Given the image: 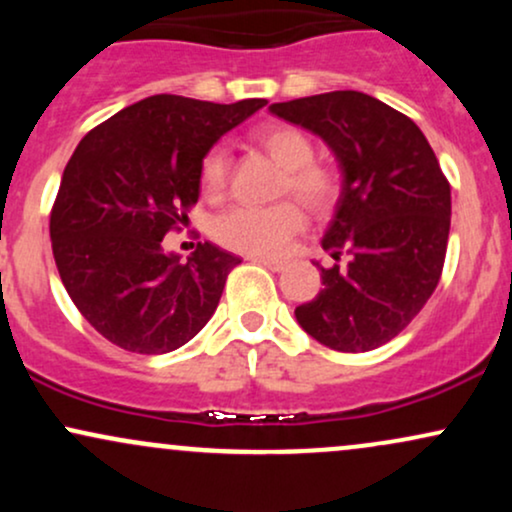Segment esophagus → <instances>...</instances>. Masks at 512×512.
<instances>
[{"label": "esophagus", "instance_id": "esophagus-1", "mask_svg": "<svg viewBox=\"0 0 512 512\" xmlns=\"http://www.w3.org/2000/svg\"><path fill=\"white\" fill-rule=\"evenodd\" d=\"M252 262H257V264H262V267H267V269H272V272H281V269H286V260H276V257H264V255H255V257H250Z\"/></svg>", "mask_w": 512, "mask_h": 512}]
</instances>
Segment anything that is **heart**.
Listing matches in <instances>:
<instances>
[{
    "instance_id": "obj_1",
    "label": "heart",
    "mask_w": 512,
    "mask_h": 512,
    "mask_svg": "<svg viewBox=\"0 0 512 512\" xmlns=\"http://www.w3.org/2000/svg\"><path fill=\"white\" fill-rule=\"evenodd\" d=\"M257 144L286 170L281 195H293L313 214H325L339 197V178L332 168L315 163L308 134L291 125H267L255 134ZM228 151L214 146L202 161L199 180L204 195L216 199L226 190ZM303 211L293 202L274 207H236L214 223V236L223 248L245 255H281L303 228Z\"/></svg>"
}]
</instances>
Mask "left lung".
Here are the masks:
<instances>
[{"label":"left lung","mask_w":512,"mask_h":512,"mask_svg":"<svg viewBox=\"0 0 512 512\" xmlns=\"http://www.w3.org/2000/svg\"><path fill=\"white\" fill-rule=\"evenodd\" d=\"M269 113L330 146L342 170L322 248L325 269L296 320L334 351L358 354L395 339L419 315L443 272L450 233V185L424 132L378 98L332 91L269 105Z\"/></svg>","instance_id":"1"}]
</instances>
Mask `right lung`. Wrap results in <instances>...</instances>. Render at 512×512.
<instances>
[{"label": "right lung", "mask_w": 512, "mask_h": 512, "mask_svg": "<svg viewBox=\"0 0 512 512\" xmlns=\"http://www.w3.org/2000/svg\"><path fill=\"white\" fill-rule=\"evenodd\" d=\"M158 93L86 134L62 173L50 214L57 272L79 313L134 354H168L214 315L240 257L199 243L180 262L163 238L199 199L204 156L264 108Z\"/></svg>", "instance_id": "right-lung-1"}]
</instances>
